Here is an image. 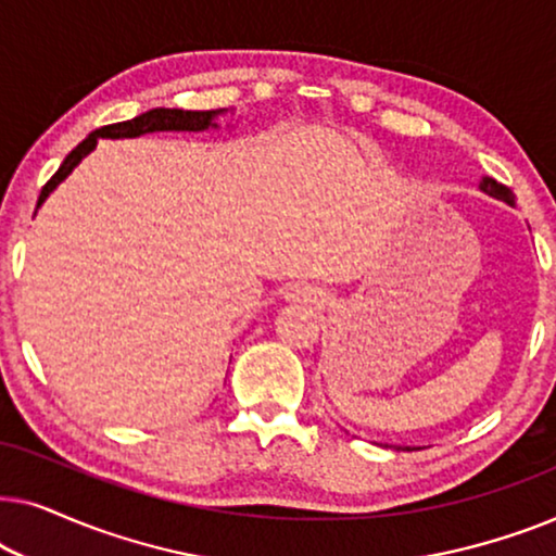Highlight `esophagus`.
<instances>
[{
    "label": "esophagus",
    "mask_w": 556,
    "mask_h": 556,
    "mask_svg": "<svg viewBox=\"0 0 556 556\" xmlns=\"http://www.w3.org/2000/svg\"><path fill=\"white\" fill-rule=\"evenodd\" d=\"M286 299L293 301V303H314L316 295L308 286H291V288H288Z\"/></svg>",
    "instance_id": "obj_1"
}]
</instances>
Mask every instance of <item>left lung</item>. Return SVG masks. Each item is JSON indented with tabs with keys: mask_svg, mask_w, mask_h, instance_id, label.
<instances>
[{
	"mask_svg": "<svg viewBox=\"0 0 556 556\" xmlns=\"http://www.w3.org/2000/svg\"><path fill=\"white\" fill-rule=\"evenodd\" d=\"M481 192L493 197V200H506V202L511 200V194H508V189H506L504 185H498V181L491 179V177H483V181H481Z\"/></svg>",
	"mask_w": 556,
	"mask_h": 556,
	"instance_id": "8db88e82",
	"label": "left lung"
}]
</instances>
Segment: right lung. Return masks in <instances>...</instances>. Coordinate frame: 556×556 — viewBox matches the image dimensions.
Returning a JSON list of instances; mask_svg holds the SVG:
<instances>
[{
	"instance_id": "add662e5",
	"label": "right lung",
	"mask_w": 556,
	"mask_h": 556,
	"mask_svg": "<svg viewBox=\"0 0 556 556\" xmlns=\"http://www.w3.org/2000/svg\"><path fill=\"white\" fill-rule=\"evenodd\" d=\"M227 113V109H217V111H181V109H151L141 116H136L131 121H121V124H111L103 128H96L93 134H88L78 147H75L71 154L65 156V162L60 164V169L52 174V179L42 187L40 200H37V210L42 207V202L55 192L58 185L71 177V172L78 166L83 159H86L90 151L98 147V139H136V136L143 134H156V131H189V134H200V131H210V128H219L217 118Z\"/></svg>"
}]
</instances>
